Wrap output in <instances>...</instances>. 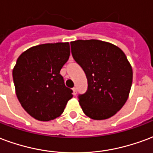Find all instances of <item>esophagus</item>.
Returning a JSON list of instances; mask_svg holds the SVG:
<instances>
[{"label": "esophagus", "mask_w": 153, "mask_h": 153, "mask_svg": "<svg viewBox=\"0 0 153 153\" xmlns=\"http://www.w3.org/2000/svg\"><path fill=\"white\" fill-rule=\"evenodd\" d=\"M73 94L75 96L77 94V88H73Z\"/></svg>", "instance_id": "34e87169"}]
</instances>
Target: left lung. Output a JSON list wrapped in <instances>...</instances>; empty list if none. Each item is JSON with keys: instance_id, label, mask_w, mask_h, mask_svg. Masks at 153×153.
Masks as SVG:
<instances>
[{"instance_id": "obj_1", "label": "left lung", "mask_w": 153, "mask_h": 153, "mask_svg": "<svg viewBox=\"0 0 153 153\" xmlns=\"http://www.w3.org/2000/svg\"><path fill=\"white\" fill-rule=\"evenodd\" d=\"M71 45L74 59L88 79V90L78 97L82 111L94 120L111 117L125 105L132 84V68L125 53L97 39H79Z\"/></svg>"}]
</instances>
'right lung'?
I'll return each mask as SVG.
<instances>
[{"instance_id": "add662e5", "label": "right lung", "mask_w": 153, "mask_h": 153, "mask_svg": "<svg viewBox=\"0 0 153 153\" xmlns=\"http://www.w3.org/2000/svg\"><path fill=\"white\" fill-rule=\"evenodd\" d=\"M70 44L34 46L23 52L13 70L19 102L32 117L48 122L63 113L73 91L65 87L60 74L70 57Z\"/></svg>"}]
</instances>
